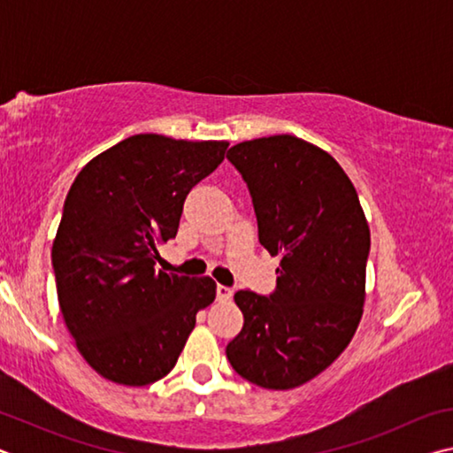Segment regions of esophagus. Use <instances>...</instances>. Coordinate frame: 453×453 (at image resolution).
I'll use <instances>...</instances> for the list:
<instances>
[{"label": "esophagus", "mask_w": 453, "mask_h": 453, "mask_svg": "<svg viewBox=\"0 0 453 453\" xmlns=\"http://www.w3.org/2000/svg\"><path fill=\"white\" fill-rule=\"evenodd\" d=\"M216 296H218L219 302H227V300H232L234 289L227 288V286H221V283H219V286L216 288Z\"/></svg>", "instance_id": "obj_1"}]
</instances>
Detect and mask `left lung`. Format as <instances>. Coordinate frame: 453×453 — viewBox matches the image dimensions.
I'll return each mask as SVG.
<instances>
[{"instance_id": "left-lung-1", "label": "left lung", "mask_w": 453, "mask_h": 453, "mask_svg": "<svg viewBox=\"0 0 453 453\" xmlns=\"http://www.w3.org/2000/svg\"><path fill=\"white\" fill-rule=\"evenodd\" d=\"M254 202L259 243L281 256L270 296H234L243 327L226 354L265 389L302 386L354 337L365 302L370 227L342 165L296 135L242 142L227 151Z\"/></svg>"}]
</instances>
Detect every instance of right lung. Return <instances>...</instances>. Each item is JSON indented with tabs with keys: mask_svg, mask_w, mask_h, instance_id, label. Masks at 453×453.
I'll list each match as a JSON object with an SVG mask.
<instances>
[{
	"mask_svg": "<svg viewBox=\"0 0 453 453\" xmlns=\"http://www.w3.org/2000/svg\"><path fill=\"white\" fill-rule=\"evenodd\" d=\"M227 142L137 134L78 173L51 248L59 310L83 359L121 386L173 370L196 313L216 300L208 275L156 272L183 202L224 162Z\"/></svg>",
	"mask_w": 453,
	"mask_h": 453,
	"instance_id": "right-lung-1",
	"label": "right lung"
}]
</instances>
